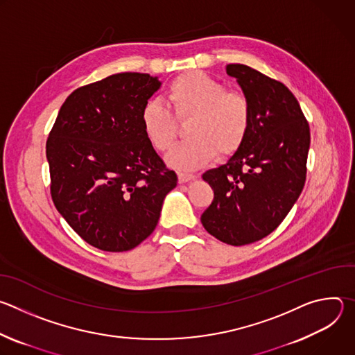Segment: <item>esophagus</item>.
I'll return each mask as SVG.
<instances>
[{"label":"esophagus","mask_w":355,"mask_h":355,"mask_svg":"<svg viewBox=\"0 0 355 355\" xmlns=\"http://www.w3.org/2000/svg\"><path fill=\"white\" fill-rule=\"evenodd\" d=\"M192 180H195V175H193V174H187V173H180V174H178V181H180V184H185V182H189V181H192Z\"/></svg>","instance_id":"esophagus-1"}]
</instances>
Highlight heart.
<instances>
[{
  "instance_id": "heart-1",
  "label": "heart",
  "mask_w": 355,
  "mask_h": 355,
  "mask_svg": "<svg viewBox=\"0 0 355 355\" xmlns=\"http://www.w3.org/2000/svg\"><path fill=\"white\" fill-rule=\"evenodd\" d=\"M168 105L178 121L191 119L184 143L167 157L168 166L180 171L202 167L219 156H229L244 143L251 126V105L241 91L200 71L185 73L167 88ZM170 110L157 101L146 104L141 126L153 147L166 153L177 137V121Z\"/></svg>"
}]
</instances>
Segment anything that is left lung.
Returning a JSON list of instances; mask_svg holds the SVG:
<instances>
[{
  "mask_svg": "<svg viewBox=\"0 0 355 355\" xmlns=\"http://www.w3.org/2000/svg\"><path fill=\"white\" fill-rule=\"evenodd\" d=\"M250 99L251 126L230 160L202 178L214 189L200 222L218 240L244 245L274 232L306 181L309 123L281 81L244 64H227Z\"/></svg>",
  "mask_w": 355,
  "mask_h": 355,
  "instance_id": "left-lung-1",
  "label": "left lung"
}]
</instances>
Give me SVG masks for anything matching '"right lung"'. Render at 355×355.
<instances>
[{"instance_id": "obj_1", "label": "right lung", "mask_w": 355, "mask_h": 355, "mask_svg": "<svg viewBox=\"0 0 355 355\" xmlns=\"http://www.w3.org/2000/svg\"><path fill=\"white\" fill-rule=\"evenodd\" d=\"M162 83L118 73L73 91L46 141L53 204L73 230L104 251H128L156 229L175 188L144 135L141 111Z\"/></svg>"}]
</instances>
